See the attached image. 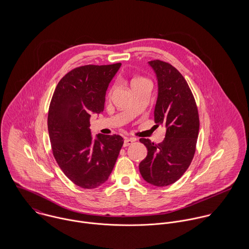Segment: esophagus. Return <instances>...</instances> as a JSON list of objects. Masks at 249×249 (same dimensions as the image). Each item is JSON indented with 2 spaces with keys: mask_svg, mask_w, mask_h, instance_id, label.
<instances>
[{
  "mask_svg": "<svg viewBox=\"0 0 249 249\" xmlns=\"http://www.w3.org/2000/svg\"><path fill=\"white\" fill-rule=\"evenodd\" d=\"M135 142L134 139H131V138H125L124 142V146H128L130 144H132L133 142Z\"/></svg>",
  "mask_w": 249,
  "mask_h": 249,
  "instance_id": "obj_1",
  "label": "esophagus"
}]
</instances>
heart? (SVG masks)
Returning a JSON list of instances; mask_svg holds the SVG:
<instances>
[{"label":"heart","instance_id":"obj_1","mask_svg":"<svg viewBox=\"0 0 249 249\" xmlns=\"http://www.w3.org/2000/svg\"><path fill=\"white\" fill-rule=\"evenodd\" d=\"M140 80H143V78H141V77H136V78L132 79V81H131V84H132V83H134V82H136V81H140Z\"/></svg>","mask_w":249,"mask_h":249}]
</instances>
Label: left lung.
Masks as SVG:
<instances>
[{"label": "left lung", "mask_w": 249, "mask_h": 249, "mask_svg": "<svg viewBox=\"0 0 249 249\" xmlns=\"http://www.w3.org/2000/svg\"><path fill=\"white\" fill-rule=\"evenodd\" d=\"M148 64L158 81L154 122L157 126L166 127V135L158 144L140 139L147 148V155L140 163L139 170L147 183L165 187L178 181L194 158L199 117L194 95L178 69L158 59Z\"/></svg>", "instance_id": "left-lung-1"}]
</instances>
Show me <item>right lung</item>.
I'll list each match as a JSON object with an SVG mask.
<instances>
[{"label":"right lung","mask_w":249,"mask_h":249,"mask_svg":"<svg viewBox=\"0 0 249 249\" xmlns=\"http://www.w3.org/2000/svg\"><path fill=\"white\" fill-rule=\"evenodd\" d=\"M121 63L74 68L58 82L48 114L53 154L64 175L83 189H95L107 181L124 139L120 135L90 130L92 113L105 109L107 88Z\"/></svg>","instance_id":"add662e5"}]
</instances>
